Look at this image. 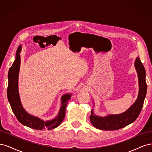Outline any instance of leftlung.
Here are the masks:
<instances>
[{
	"mask_svg": "<svg viewBox=\"0 0 152 152\" xmlns=\"http://www.w3.org/2000/svg\"><path fill=\"white\" fill-rule=\"evenodd\" d=\"M134 67L138 77L139 84L138 95L135 102L126 112L119 114H110L104 117L96 115L94 113L93 109H92L90 121L94 127L98 129L105 131L117 130L134 122L139 116L143 106L147 91V85L145 79L146 72L138 57L136 58ZM93 105H94V102Z\"/></svg>",
	"mask_w": 152,
	"mask_h": 152,
	"instance_id": "left-lung-1",
	"label": "left lung"
}]
</instances>
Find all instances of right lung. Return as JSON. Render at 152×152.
<instances>
[{
  "label": "right lung",
  "mask_w": 152,
  "mask_h": 152,
  "mask_svg": "<svg viewBox=\"0 0 152 152\" xmlns=\"http://www.w3.org/2000/svg\"><path fill=\"white\" fill-rule=\"evenodd\" d=\"M21 45H20L16 50L15 60L8 72V87L7 92L8 101L10 103L13 113H15L18 121L23 125L37 130L53 129L60 125L65 118L68 101L70 99L72 94L67 93L61 96V107L59 108L57 116L52 120L45 121L27 112L21 104L19 88H18V78H19L21 64L20 53L21 51Z\"/></svg>",
  "instance_id": "add662e5"
}]
</instances>
